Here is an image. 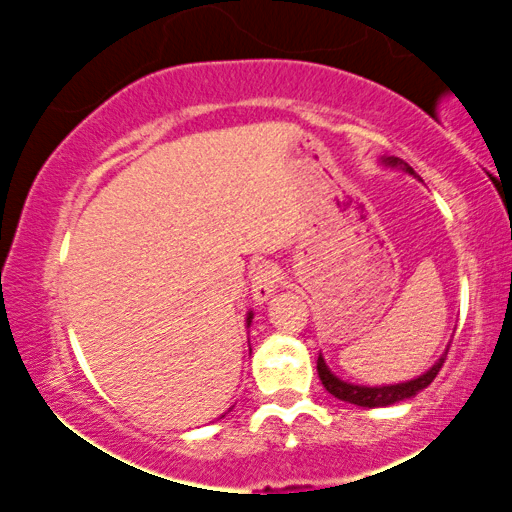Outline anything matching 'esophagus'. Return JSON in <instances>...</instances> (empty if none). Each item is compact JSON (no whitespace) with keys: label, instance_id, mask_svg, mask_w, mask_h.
Returning <instances> with one entry per match:
<instances>
[{"label":"esophagus","instance_id":"1","mask_svg":"<svg viewBox=\"0 0 512 512\" xmlns=\"http://www.w3.org/2000/svg\"><path fill=\"white\" fill-rule=\"evenodd\" d=\"M250 284H252V301L255 303H267L276 291V284H279V272L272 262H260L250 272Z\"/></svg>","mask_w":512,"mask_h":512}]
</instances>
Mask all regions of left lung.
I'll list each match as a JSON object with an SVG mask.
<instances>
[{
    "instance_id": "1",
    "label": "left lung",
    "mask_w": 512,
    "mask_h": 512,
    "mask_svg": "<svg viewBox=\"0 0 512 512\" xmlns=\"http://www.w3.org/2000/svg\"><path fill=\"white\" fill-rule=\"evenodd\" d=\"M380 163L387 168H397V170H404V173L414 175V170H411L407 163L402 161V158H395V156H387V158H380ZM445 356H448V351H445L443 356L438 358L436 363H433L431 368L426 370V373L416 375V378L407 380V383H395V385H356V383H346V380L339 378V375H334L330 366L325 363V356H317V375H320L322 385H325V390L334 395L337 399H342V402H349V404H356V407H368V409H375V407H390V404H397V402H404V399H411L419 395L424 387H428L433 383V378L438 375V370L443 368L445 363Z\"/></svg>"
}]
</instances>
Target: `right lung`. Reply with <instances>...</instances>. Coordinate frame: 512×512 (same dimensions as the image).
Returning <instances> with one entry per match:
<instances>
[{
	"label": "right lung",
	"instance_id": "obj_1",
	"mask_svg": "<svg viewBox=\"0 0 512 512\" xmlns=\"http://www.w3.org/2000/svg\"><path fill=\"white\" fill-rule=\"evenodd\" d=\"M250 322H252V310L248 313V327H250ZM228 411H231V409H228Z\"/></svg>",
	"mask_w": 512,
	"mask_h": 512
}]
</instances>
